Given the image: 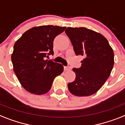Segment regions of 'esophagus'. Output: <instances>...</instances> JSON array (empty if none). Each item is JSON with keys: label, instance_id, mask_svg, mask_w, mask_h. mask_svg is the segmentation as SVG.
Masks as SVG:
<instances>
[{"label": "esophagus", "instance_id": "1", "mask_svg": "<svg viewBox=\"0 0 125 125\" xmlns=\"http://www.w3.org/2000/svg\"><path fill=\"white\" fill-rule=\"evenodd\" d=\"M71 69V68L69 67V66H65L64 67V70L65 71H70Z\"/></svg>", "mask_w": 125, "mask_h": 125}]
</instances>
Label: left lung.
<instances>
[{"label":"left lung","instance_id":"8db88e82","mask_svg":"<svg viewBox=\"0 0 125 125\" xmlns=\"http://www.w3.org/2000/svg\"><path fill=\"white\" fill-rule=\"evenodd\" d=\"M75 54L84 56L80 68H73L76 79L68 83L71 93L77 96H91L104 85L110 76L114 55L108 40L96 31L85 27H67Z\"/></svg>","mask_w":125,"mask_h":125}]
</instances>
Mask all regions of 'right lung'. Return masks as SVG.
<instances>
[{
    "instance_id": "1",
    "label": "right lung",
    "mask_w": 125,
    "mask_h": 125,
    "mask_svg": "<svg viewBox=\"0 0 125 125\" xmlns=\"http://www.w3.org/2000/svg\"><path fill=\"white\" fill-rule=\"evenodd\" d=\"M66 27L42 26L27 30L15 42L11 55L13 70L24 89L32 94H45L56 77L63 71V66L52 60L53 41Z\"/></svg>"
}]
</instances>
